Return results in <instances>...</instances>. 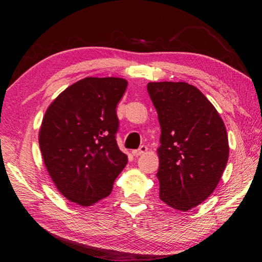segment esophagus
Wrapping results in <instances>:
<instances>
[{
  "label": "esophagus",
  "instance_id": "esophagus-1",
  "mask_svg": "<svg viewBox=\"0 0 262 262\" xmlns=\"http://www.w3.org/2000/svg\"><path fill=\"white\" fill-rule=\"evenodd\" d=\"M147 150H148L147 145H141L139 149L133 150V155H134V156H136V157L137 156H141V155H143L144 152H147Z\"/></svg>",
  "mask_w": 262,
  "mask_h": 262
}]
</instances>
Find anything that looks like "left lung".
<instances>
[{
  "label": "left lung",
  "instance_id": "obj_1",
  "mask_svg": "<svg viewBox=\"0 0 262 262\" xmlns=\"http://www.w3.org/2000/svg\"><path fill=\"white\" fill-rule=\"evenodd\" d=\"M161 125L159 199L187 211L214 192L229 158L227 129L205 95L185 82L147 85Z\"/></svg>",
  "mask_w": 262,
  "mask_h": 262
}]
</instances>
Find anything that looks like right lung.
I'll return each instance as SVG.
<instances>
[{"label":"right lung","mask_w":262,"mask_h":262,"mask_svg":"<svg viewBox=\"0 0 262 262\" xmlns=\"http://www.w3.org/2000/svg\"><path fill=\"white\" fill-rule=\"evenodd\" d=\"M127 84L118 77L83 78L57 96L42 119L43 163L61 194L79 206L108 196L128 162L117 143V105Z\"/></svg>","instance_id":"1"}]
</instances>
